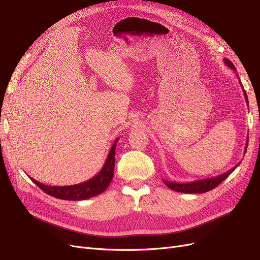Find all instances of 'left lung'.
Wrapping results in <instances>:
<instances>
[{"label": "left lung", "instance_id": "8db88e82", "mask_svg": "<svg viewBox=\"0 0 260 260\" xmlns=\"http://www.w3.org/2000/svg\"><path fill=\"white\" fill-rule=\"evenodd\" d=\"M224 64L231 68L233 72H237V68L234 67V65L232 64V62L229 60L224 58L223 59ZM239 77V76H238ZM242 85V83H241ZM243 86V85H242ZM244 92V98H245L246 100V103L248 105V99H247V95H246V92L245 90H243ZM247 144H248V138L246 140V144H245V151H244V153H246V148H247ZM241 162H239L237 166L231 168L230 170H228L226 172H224V174L222 175H219L217 177H211V178H207V179H201V180H195V181H192V182H184V183H181V182H171V181H167V180H164L165 184H166L169 188H171V190H174L176 192H180V193H205V192H208L210 190H212V188H215L216 186H218L220 183L222 182V181L224 179H226L228 177H229L232 172L234 171V169L237 168Z\"/></svg>", "mask_w": 260, "mask_h": 260}]
</instances>
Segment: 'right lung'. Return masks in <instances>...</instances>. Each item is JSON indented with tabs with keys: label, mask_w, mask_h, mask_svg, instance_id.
Returning <instances> with one entry per match:
<instances>
[{
	"label": "right lung",
	"mask_w": 260,
	"mask_h": 260,
	"mask_svg": "<svg viewBox=\"0 0 260 260\" xmlns=\"http://www.w3.org/2000/svg\"><path fill=\"white\" fill-rule=\"evenodd\" d=\"M117 142L118 139L115 140L114 144L112 145V148L108 153L103 168L101 169V171L96 176H94L90 180L85 181V182L67 186H51L39 182V181L35 179L31 180H32L43 192L53 196V198L66 201H83L91 199L93 196H96L101 193H103L109 185V183L112 182L115 168V151Z\"/></svg>",
	"instance_id": "add662e5"
}]
</instances>
